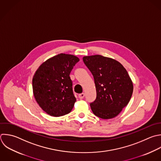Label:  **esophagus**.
Segmentation results:
<instances>
[{"mask_svg":"<svg viewBox=\"0 0 161 161\" xmlns=\"http://www.w3.org/2000/svg\"><path fill=\"white\" fill-rule=\"evenodd\" d=\"M84 96H85V94H84V93H81V94H79V97L80 99H83V98L84 97Z\"/></svg>","mask_w":161,"mask_h":161,"instance_id":"1","label":"esophagus"}]
</instances>
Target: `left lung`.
<instances>
[{
    "instance_id": "left-lung-1",
    "label": "left lung",
    "mask_w": 161,
    "mask_h": 161,
    "mask_svg": "<svg viewBox=\"0 0 161 161\" xmlns=\"http://www.w3.org/2000/svg\"><path fill=\"white\" fill-rule=\"evenodd\" d=\"M82 59L96 88V99L90 104L93 113L102 119L114 118L128 104L133 93V82L126 70L117 60L99 55Z\"/></svg>"
}]
</instances>
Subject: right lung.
I'll return each instance as SVG.
<instances>
[{
  "mask_svg": "<svg viewBox=\"0 0 161 161\" xmlns=\"http://www.w3.org/2000/svg\"><path fill=\"white\" fill-rule=\"evenodd\" d=\"M79 58L60 53L44 62L33 77V91L40 108L48 114L58 117L69 113L76 101L69 76Z\"/></svg>",
  "mask_w": 161,
  "mask_h": 161,
  "instance_id": "obj_1",
  "label": "right lung"
}]
</instances>
